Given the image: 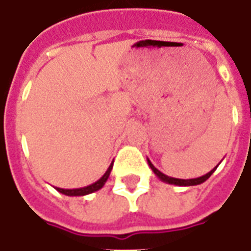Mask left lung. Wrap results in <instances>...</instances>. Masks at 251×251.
<instances>
[{
	"instance_id": "8db88e82",
	"label": "left lung",
	"mask_w": 251,
	"mask_h": 251,
	"mask_svg": "<svg viewBox=\"0 0 251 251\" xmlns=\"http://www.w3.org/2000/svg\"><path fill=\"white\" fill-rule=\"evenodd\" d=\"M147 163H149L150 168L152 169V172L156 175V177L159 179H161L163 182L165 183H171V185H177V186H194V185H199V183H203L206 179L210 178V176L212 175L215 172V169L218 168V165L212 169V171H210L208 173H206L204 176H202V177H198V178H190V179H182V178H173V177H169V176L164 175V173H161L159 169H156V168L153 167V164L150 161V159H147Z\"/></svg>"
}]
</instances>
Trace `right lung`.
Segmentation results:
<instances>
[{
	"label": "right lung",
	"instance_id": "add662e5",
	"mask_svg": "<svg viewBox=\"0 0 251 251\" xmlns=\"http://www.w3.org/2000/svg\"><path fill=\"white\" fill-rule=\"evenodd\" d=\"M112 168H113V163L109 165V168L106 169V172L104 173V176H102L101 178L98 179L96 182L91 183V185H88V186L79 187V189H61V187H54V189H56L57 191L62 193V194L69 195V197H83V195L91 194V193H95V191L100 190V189L105 185L106 179L109 178Z\"/></svg>",
	"mask_w": 251,
	"mask_h": 251
}]
</instances>
